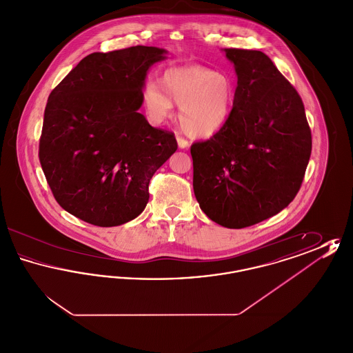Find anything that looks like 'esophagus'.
<instances>
[{"mask_svg":"<svg viewBox=\"0 0 353 353\" xmlns=\"http://www.w3.org/2000/svg\"><path fill=\"white\" fill-rule=\"evenodd\" d=\"M176 139H177V144H179V148H181V150H186V148H189V141L188 140H185L183 136H180V134H177L176 136Z\"/></svg>","mask_w":353,"mask_h":353,"instance_id":"34e87169","label":"esophagus"}]
</instances>
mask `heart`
Wrapping results in <instances>:
<instances>
[{
  "mask_svg": "<svg viewBox=\"0 0 353 353\" xmlns=\"http://www.w3.org/2000/svg\"><path fill=\"white\" fill-rule=\"evenodd\" d=\"M161 87L148 82L141 99L147 118L163 123L173 108L180 105V123L193 137H212L221 132L233 111L234 87L228 77L201 65L170 68L161 77Z\"/></svg>",
  "mask_w": 353,
  "mask_h": 353,
  "instance_id": "1",
  "label": "heart"
}]
</instances>
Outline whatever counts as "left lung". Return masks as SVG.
Wrapping results in <instances>:
<instances>
[{
    "label": "left lung",
    "instance_id": "8db88e82",
    "mask_svg": "<svg viewBox=\"0 0 353 353\" xmlns=\"http://www.w3.org/2000/svg\"><path fill=\"white\" fill-rule=\"evenodd\" d=\"M223 51L236 74L233 111L221 132L192 145L193 189L209 219L242 229L295 199L312 139L299 94L265 52Z\"/></svg>",
    "mask_w": 353,
    "mask_h": 353
}]
</instances>
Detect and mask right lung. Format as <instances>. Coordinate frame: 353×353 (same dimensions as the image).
Segmentation results:
<instances>
[{
    "label": "right lung",
    "mask_w": 353,
    "mask_h": 353,
    "mask_svg": "<svg viewBox=\"0 0 353 353\" xmlns=\"http://www.w3.org/2000/svg\"><path fill=\"white\" fill-rule=\"evenodd\" d=\"M167 54L153 46L92 52L51 91L39 161L70 214L110 228L145 209L152 176L177 150L174 134L139 112L148 71Z\"/></svg>",
    "instance_id": "obj_1"
}]
</instances>
